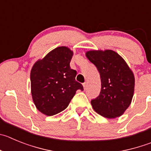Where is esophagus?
<instances>
[{"label": "esophagus", "mask_w": 151, "mask_h": 151, "mask_svg": "<svg viewBox=\"0 0 151 151\" xmlns=\"http://www.w3.org/2000/svg\"><path fill=\"white\" fill-rule=\"evenodd\" d=\"M83 88H84V89H86V87H87V83H84L83 84Z\"/></svg>", "instance_id": "34e87169"}]
</instances>
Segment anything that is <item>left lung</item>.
Masks as SVG:
<instances>
[{
	"mask_svg": "<svg viewBox=\"0 0 151 151\" xmlns=\"http://www.w3.org/2000/svg\"><path fill=\"white\" fill-rule=\"evenodd\" d=\"M86 56L96 66L101 76L100 95L91 101L93 109L105 118L121 116L130 105L134 94L133 71L114 50H88Z\"/></svg>",
	"mask_w": 151,
	"mask_h": 151,
	"instance_id": "8db88e82",
	"label": "left lung"
}]
</instances>
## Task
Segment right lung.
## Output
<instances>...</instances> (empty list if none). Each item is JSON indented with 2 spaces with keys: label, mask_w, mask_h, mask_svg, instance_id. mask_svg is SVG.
I'll return each mask as SVG.
<instances>
[{
  "label": "right lung",
  "mask_w": 151,
  "mask_h": 151,
  "mask_svg": "<svg viewBox=\"0 0 151 151\" xmlns=\"http://www.w3.org/2000/svg\"><path fill=\"white\" fill-rule=\"evenodd\" d=\"M73 51L57 47L34 63L30 71L31 94L36 109L47 116L67 108L77 90H83L75 80L77 71L70 68Z\"/></svg>",
  "instance_id": "obj_1"
}]
</instances>
